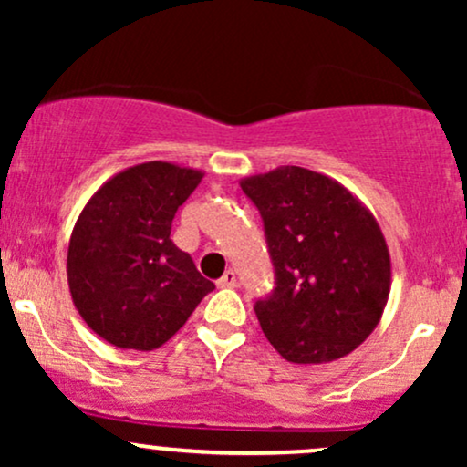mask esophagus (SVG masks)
<instances>
[{"label": "esophagus", "mask_w": 467, "mask_h": 467, "mask_svg": "<svg viewBox=\"0 0 467 467\" xmlns=\"http://www.w3.org/2000/svg\"><path fill=\"white\" fill-rule=\"evenodd\" d=\"M217 287H222V289L237 287V272H234V270L223 272V276L217 281Z\"/></svg>", "instance_id": "obj_1"}]
</instances>
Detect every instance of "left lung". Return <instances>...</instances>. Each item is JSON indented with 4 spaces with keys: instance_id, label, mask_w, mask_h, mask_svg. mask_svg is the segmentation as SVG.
Here are the masks:
<instances>
[{
    "instance_id": "8db88e82",
    "label": "left lung",
    "mask_w": 467,
    "mask_h": 467,
    "mask_svg": "<svg viewBox=\"0 0 467 467\" xmlns=\"http://www.w3.org/2000/svg\"><path fill=\"white\" fill-rule=\"evenodd\" d=\"M264 217L276 287L254 305L270 345L294 364L349 356L382 318L390 254L378 219L340 182L278 166L239 182Z\"/></svg>"
}]
</instances>
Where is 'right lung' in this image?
I'll return each instance as SVG.
<instances>
[{"label":"right lung","mask_w":467,"mask_h":467,"mask_svg":"<svg viewBox=\"0 0 467 467\" xmlns=\"http://www.w3.org/2000/svg\"><path fill=\"white\" fill-rule=\"evenodd\" d=\"M203 171L142 162L89 197L67 245V285L85 325L118 349L153 351L189 320L213 285L171 223Z\"/></svg>","instance_id":"1"}]
</instances>
